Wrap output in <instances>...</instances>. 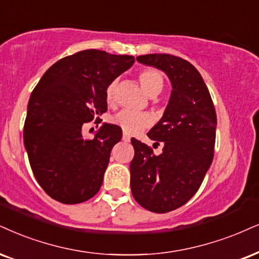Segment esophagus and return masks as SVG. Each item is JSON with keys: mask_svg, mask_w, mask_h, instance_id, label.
Masks as SVG:
<instances>
[{"mask_svg": "<svg viewBox=\"0 0 259 259\" xmlns=\"http://www.w3.org/2000/svg\"><path fill=\"white\" fill-rule=\"evenodd\" d=\"M122 140H123V142L128 143L130 140H131V137L128 135H126V133H123V135H122Z\"/></svg>", "mask_w": 259, "mask_h": 259, "instance_id": "obj_1", "label": "esophagus"}]
</instances>
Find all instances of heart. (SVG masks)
<instances>
[{
  "label": "heart",
  "instance_id": "obj_1",
  "mask_svg": "<svg viewBox=\"0 0 259 259\" xmlns=\"http://www.w3.org/2000/svg\"><path fill=\"white\" fill-rule=\"evenodd\" d=\"M139 81L142 85L143 90L151 97L157 96L163 89L164 81L162 73L157 69L149 68L144 69L139 73ZM115 88H116V81H111L105 90V100L108 104L114 103ZM113 123L119 126L124 133L128 135H135L152 123L151 115L143 111H131V110H121L113 117Z\"/></svg>",
  "mask_w": 259,
  "mask_h": 259
}]
</instances>
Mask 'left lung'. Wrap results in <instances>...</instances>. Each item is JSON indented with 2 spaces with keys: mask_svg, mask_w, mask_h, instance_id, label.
<instances>
[{
  "mask_svg": "<svg viewBox=\"0 0 259 259\" xmlns=\"http://www.w3.org/2000/svg\"><path fill=\"white\" fill-rule=\"evenodd\" d=\"M137 61L163 71L171 82L170 98L163 116L148 137L163 151L131 139L135 157L131 162V190L149 211L164 213L183 206L202 185L213 158L216 111L211 96L196 67L169 54H149Z\"/></svg>",
  "mask_w": 259,
  "mask_h": 259,
  "instance_id": "8db88e82",
  "label": "left lung"
}]
</instances>
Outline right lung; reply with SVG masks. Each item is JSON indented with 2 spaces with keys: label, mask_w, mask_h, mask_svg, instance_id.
<instances>
[{
  "label": "right lung",
  "mask_w": 259,
  "mask_h": 259,
  "mask_svg": "<svg viewBox=\"0 0 259 259\" xmlns=\"http://www.w3.org/2000/svg\"><path fill=\"white\" fill-rule=\"evenodd\" d=\"M135 63V57L82 50L59 60L32 91L24 124V144L38 184L63 204L89 200L100 191L119 126L103 123L92 139L82 124L108 109L105 90Z\"/></svg>",
  "instance_id": "add662e5"
}]
</instances>
